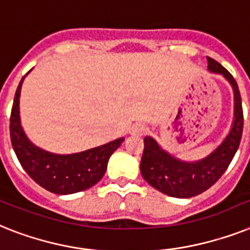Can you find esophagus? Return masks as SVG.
<instances>
[{
  "instance_id": "esophagus-1",
  "label": "esophagus",
  "mask_w": 250,
  "mask_h": 250,
  "mask_svg": "<svg viewBox=\"0 0 250 250\" xmlns=\"http://www.w3.org/2000/svg\"><path fill=\"white\" fill-rule=\"evenodd\" d=\"M146 129L147 128H146V125L144 123H135V125H132L131 133H133V135H144Z\"/></svg>"
}]
</instances>
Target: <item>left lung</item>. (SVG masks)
Instances as JSON below:
<instances>
[{"mask_svg":"<svg viewBox=\"0 0 250 250\" xmlns=\"http://www.w3.org/2000/svg\"><path fill=\"white\" fill-rule=\"evenodd\" d=\"M207 60L209 72L222 74L234 90V123L222 144L203 159L182 162L164 151L150 136L144 139L145 146L140 164L144 180L160 192L173 198H192L208 190L226 172L240 145L244 115L237 83L220 62L212 58H207Z\"/></svg>","mask_w":250,"mask_h":250,"instance_id":"8db88e82","label":"left lung"}]
</instances>
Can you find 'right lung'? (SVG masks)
I'll return each mask as SVG.
<instances>
[{"mask_svg": "<svg viewBox=\"0 0 250 250\" xmlns=\"http://www.w3.org/2000/svg\"><path fill=\"white\" fill-rule=\"evenodd\" d=\"M24 78L16 88L10 117L11 144L24 171L40 186L59 195L74 194L92 188L103 178L109 158L125 139L121 137L105 145L68 155L48 153L37 147L28 140L20 125L19 97Z\"/></svg>", "mask_w": 250, "mask_h": 250, "instance_id": "1", "label": "right lung"}]
</instances>
